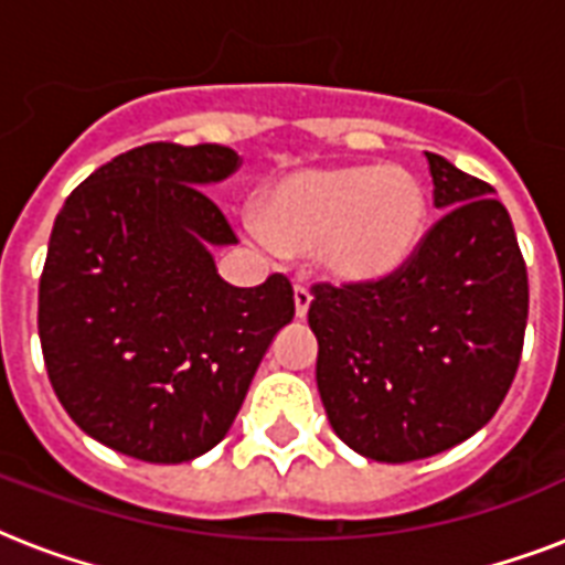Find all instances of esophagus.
Masks as SVG:
<instances>
[{"label": "esophagus", "mask_w": 565, "mask_h": 565, "mask_svg": "<svg viewBox=\"0 0 565 565\" xmlns=\"http://www.w3.org/2000/svg\"><path fill=\"white\" fill-rule=\"evenodd\" d=\"M292 299H296V317H299V319L308 317V308H310V301H313V296H310V290L305 287V284H296V290H292Z\"/></svg>", "instance_id": "1"}]
</instances>
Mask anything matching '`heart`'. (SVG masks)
Listing matches in <instances>:
<instances>
[{"mask_svg": "<svg viewBox=\"0 0 565 565\" xmlns=\"http://www.w3.org/2000/svg\"><path fill=\"white\" fill-rule=\"evenodd\" d=\"M425 222L428 199L413 172L361 163L281 181L255 228L273 248H317L319 264L337 281L372 284L411 260Z\"/></svg>", "mask_w": 565, "mask_h": 565, "instance_id": "obj_1", "label": "heart"}]
</instances>
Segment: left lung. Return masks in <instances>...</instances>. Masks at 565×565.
Masks as SVG:
<instances>
[{
	"mask_svg": "<svg viewBox=\"0 0 565 565\" xmlns=\"http://www.w3.org/2000/svg\"><path fill=\"white\" fill-rule=\"evenodd\" d=\"M439 216L390 278L313 284L317 386L345 446L411 463L495 416L522 358L527 269L487 181L425 152Z\"/></svg>",
	"mask_w": 565,
	"mask_h": 565,
	"instance_id": "obj_1",
	"label": "left lung"
}]
</instances>
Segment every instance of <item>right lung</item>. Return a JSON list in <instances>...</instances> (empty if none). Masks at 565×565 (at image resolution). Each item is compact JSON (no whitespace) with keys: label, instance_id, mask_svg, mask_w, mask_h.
Returning a JSON list of instances; mask_svg holds the SVG:
<instances>
[{"label":"right lung","instance_id":"obj_1","mask_svg":"<svg viewBox=\"0 0 565 565\" xmlns=\"http://www.w3.org/2000/svg\"><path fill=\"white\" fill-rule=\"evenodd\" d=\"M228 146L146 143L66 195L40 275L38 331L70 419L119 455L188 463L237 416L296 313L287 275L231 287L211 246L237 234L204 195Z\"/></svg>","mask_w":565,"mask_h":565}]
</instances>
